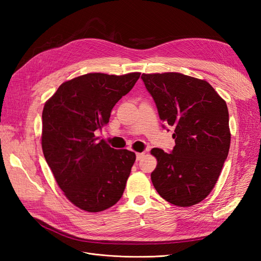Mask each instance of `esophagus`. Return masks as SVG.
I'll list each match as a JSON object with an SVG mask.
<instances>
[{
    "mask_svg": "<svg viewBox=\"0 0 261 261\" xmlns=\"http://www.w3.org/2000/svg\"><path fill=\"white\" fill-rule=\"evenodd\" d=\"M144 158V153L143 152H137L136 153V159H137V161H139V160H141Z\"/></svg>",
    "mask_w": 261,
    "mask_h": 261,
    "instance_id": "34e87169",
    "label": "esophagus"
}]
</instances>
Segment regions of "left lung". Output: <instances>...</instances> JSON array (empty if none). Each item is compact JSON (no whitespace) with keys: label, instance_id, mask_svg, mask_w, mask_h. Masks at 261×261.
Instances as JSON below:
<instances>
[{"label":"left lung","instance_id":"8db88e82","mask_svg":"<svg viewBox=\"0 0 261 261\" xmlns=\"http://www.w3.org/2000/svg\"><path fill=\"white\" fill-rule=\"evenodd\" d=\"M162 122L173 126L172 153L151 149L152 184L163 199L192 207L211 193L231 144L226 102L206 81L180 73L143 74Z\"/></svg>","mask_w":261,"mask_h":261}]
</instances>
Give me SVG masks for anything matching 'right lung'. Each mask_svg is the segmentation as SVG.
Instances as JSON below:
<instances>
[{
  "label": "right lung",
  "instance_id": "right-lung-1",
  "mask_svg": "<svg viewBox=\"0 0 261 261\" xmlns=\"http://www.w3.org/2000/svg\"><path fill=\"white\" fill-rule=\"evenodd\" d=\"M140 73H89L63 83L45 102L41 146L66 198L87 212L103 211L121 199L135 152L115 150L94 132L109 123L116 102Z\"/></svg>",
  "mask_w": 261,
  "mask_h": 261
}]
</instances>
